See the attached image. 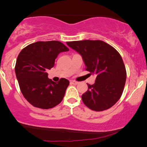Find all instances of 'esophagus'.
<instances>
[{
	"mask_svg": "<svg viewBox=\"0 0 147 147\" xmlns=\"http://www.w3.org/2000/svg\"><path fill=\"white\" fill-rule=\"evenodd\" d=\"M70 83L72 84H78V82H77V81H75V80H71Z\"/></svg>",
	"mask_w": 147,
	"mask_h": 147,
	"instance_id": "obj_1",
	"label": "esophagus"
}]
</instances>
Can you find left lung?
I'll return each mask as SVG.
<instances>
[{
	"instance_id": "8db88e82",
	"label": "left lung",
	"mask_w": 147,
	"mask_h": 147,
	"mask_svg": "<svg viewBox=\"0 0 147 147\" xmlns=\"http://www.w3.org/2000/svg\"><path fill=\"white\" fill-rule=\"evenodd\" d=\"M67 45L82 57L86 70L96 76L94 84L82 95L83 103L94 111L112 107L119 100L126 82L127 72L119 53L102 40L67 42Z\"/></svg>"
}]
</instances>
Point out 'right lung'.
I'll return each instance as SVG.
<instances>
[{
  "label": "right lung",
  "instance_id": "1",
  "mask_svg": "<svg viewBox=\"0 0 147 147\" xmlns=\"http://www.w3.org/2000/svg\"><path fill=\"white\" fill-rule=\"evenodd\" d=\"M68 50L59 41H40L28 45L18 55L16 78L22 94L32 106L50 109L62 102L69 82L61 78L54 82L48 78L47 71L54 66L60 53Z\"/></svg>",
  "mask_w": 147,
  "mask_h": 147
}]
</instances>
